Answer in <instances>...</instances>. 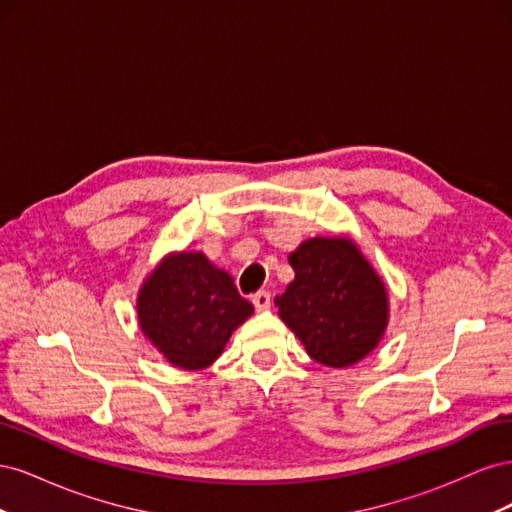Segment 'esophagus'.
Masks as SVG:
<instances>
[{
	"instance_id": "34e87169",
	"label": "esophagus",
	"mask_w": 512,
	"mask_h": 512,
	"mask_svg": "<svg viewBox=\"0 0 512 512\" xmlns=\"http://www.w3.org/2000/svg\"><path fill=\"white\" fill-rule=\"evenodd\" d=\"M252 303L258 312H265V309L271 307V294L267 290H258L256 294H252Z\"/></svg>"
}]
</instances>
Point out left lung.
I'll list each match as a JSON object with an SVG mask.
<instances>
[{
	"mask_svg": "<svg viewBox=\"0 0 512 512\" xmlns=\"http://www.w3.org/2000/svg\"><path fill=\"white\" fill-rule=\"evenodd\" d=\"M288 260L294 280L275 297V305L307 354L327 367L365 359L389 324V297L356 243L348 237H314Z\"/></svg>",
	"mask_w": 512,
	"mask_h": 512,
	"instance_id": "obj_1",
	"label": "left lung"
}]
</instances>
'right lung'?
I'll use <instances>...</instances> for the list:
<instances>
[{"instance_id": "right-lung-1", "label": "right lung", "mask_w": 512, "mask_h": 512, "mask_svg": "<svg viewBox=\"0 0 512 512\" xmlns=\"http://www.w3.org/2000/svg\"><path fill=\"white\" fill-rule=\"evenodd\" d=\"M138 324L168 363L205 369L254 314L232 277L203 252L168 254L138 292Z\"/></svg>"}]
</instances>
